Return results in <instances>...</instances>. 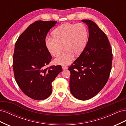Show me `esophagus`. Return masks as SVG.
Returning <instances> with one entry per match:
<instances>
[{"label":"esophagus","mask_w":126,"mask_h":126,"mask_svg":"<svg viewBox=\"0 0 126 126\" xmlns=\"http://www.w3.org/2000/svg\"><path fill=\"white\" fill-rule=\"evenodd\" d=\"M62 68H63V70H66V69H68V68H67V66H63Z\"/></svg>","instance_id":"esophagus-1"}]
</instances>
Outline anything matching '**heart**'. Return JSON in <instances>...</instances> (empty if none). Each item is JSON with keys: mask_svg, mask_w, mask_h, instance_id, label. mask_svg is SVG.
<instances>
[{"mask_svg": "<svg viewBox=\"0 0 126 126\" xmlns=\"http://www.w3.org/2000/svg\"><path fill=\"white\" fill-rule=\"evenodd\" d=\"M52 36V38L46 39V46L52 56L57 57L62 52L63 45L65 50L54 60V63L64 66L71 62L74 55L78 56L85 50L88 39V32L82 24L66 23L54 29Z\"/></svg>", "mask_w": 126, "mask_h": 126, "instance_id": "1", "label": "heart"}]
</instances>
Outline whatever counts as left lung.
Wrapping results in <instances>:
<instances>
[{
  "instance_id": "obj_1",
  "label": "left lung",
  "mask_w": 126,
  "mask_h": 126,
  "mask_svg": "<svg viewBox=\"0 0 126 126\" xmlns=\"http://www.w3.org/2000/svg\"><path fill=\"white\" fill-rule=\"evenodd\" d=\"M89 29L85 50L68 70L70 89L78 99H89L99 93L108 81L112 67L111 45L105 33L93 21L83 19Z\"/></svg>"
}]
</instances>
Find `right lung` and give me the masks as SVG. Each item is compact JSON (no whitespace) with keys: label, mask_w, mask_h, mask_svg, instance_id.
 I'll return each mask as SVG.
<instances>
[{"label":"right lung","mask_w":126,"mask_h":126,"mask_svg":"<svg viewBox=\"0 0 126 126\" xmlns=\"http://www.w3.org/2000/svg\"><path fill=\"white\" fill-rule=\"evenodd\" d=\"M57 21L38 20L19 37L15 44L13 67L17 83L26 95L44 100L52 93V82L63 71L62 66L47 68L52 57L45 45L46 37Z\"/></svg>","instance_id":"right-lung-1"}]
</instances>
